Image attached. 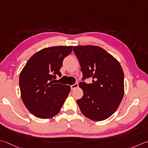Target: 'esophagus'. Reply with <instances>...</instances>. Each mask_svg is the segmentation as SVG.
<instances>
[{"instance_id":"1","label":"esophagus","mask_w":148,"mask_h":148,"mask_svg":"<svg viewBox=\"0 0 148 148\" xmlns=\"http://www.w3.org/2000/svg\"><path fill=\"white\" fill-rule=\"evenodd\" d=\"M78 87V84L77 83H75L74 85H72L71 86V90H74L75 88H76Z\"/></svg>"}]
</instances>
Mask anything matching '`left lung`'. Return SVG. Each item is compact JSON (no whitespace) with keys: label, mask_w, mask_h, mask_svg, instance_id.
Returning a JSON list of instances; mask_svg holds the SVG:
<instances>
[{"label":"left lung","mask_w":148,"mask_h":148,"mask_svg":"<svg viewBox=\"0 0 148 148\" xmlns=\"http://www.w3.org/2000/svg\"><path fill=\"white\" fill-rule=\"evenodd\" d=\"M83 79L92 77V83L80 82L83 95L77 103L85 117L94 121L110 117L117 110L124 93V72L118 60L99 46H74Z\"/></svg>","instance_id":"1"}]
</instances>
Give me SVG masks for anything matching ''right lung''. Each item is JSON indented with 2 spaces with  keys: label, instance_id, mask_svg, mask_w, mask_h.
Listing matches in <instances>:
<instances>
[{
  "label": "right lung",
  "instance_id": "right-lung-1",
  "mask_svg": "<svg viewBox=\"0 0 148 148\" xmlns=\"http://www.w3.org/2000/svg\"><path fill=\"white\" fill-rule=\"evenodd\" d=\"M72 46L44 48L34 54L26 63L19 76V86L23 103L34 116L50 119L58 114L71 86L54 83L63 60L71 53Z\"/></svg>",
  "mask_w": 148,
  "mask_h": 148
}]
</instances>
